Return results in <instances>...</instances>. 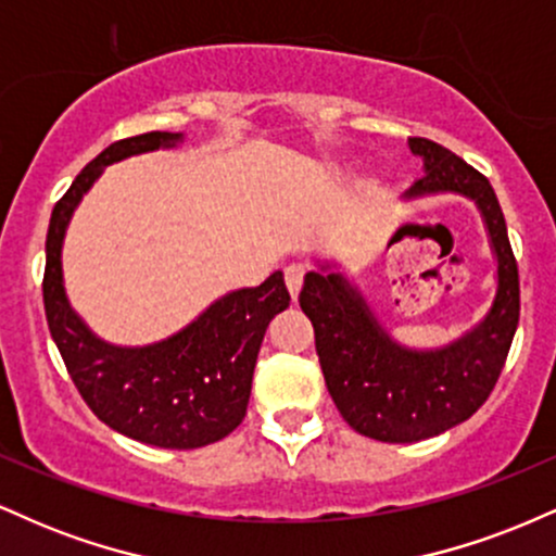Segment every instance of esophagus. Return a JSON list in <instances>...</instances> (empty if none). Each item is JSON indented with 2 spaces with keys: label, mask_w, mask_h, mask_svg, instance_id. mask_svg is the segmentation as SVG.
<instances>
[{
  "label": "esophagus",
  "mask_w": 556,
  "mask_h": 556,
  "mask_svg": "<svg viewBox=\"0 0 556 556\" xmlns=\"http://www.w3.org/2000/svg\"><path fill=\"white\" fill-rule=\"evenodd\" d=\"M303 277H305V269L300 264H290L285 269V285H287V292H290L292 300H298V295H300V287H303Z\"/></svg>",
  "instance_id": "esophagus-1"
}]
</instances>
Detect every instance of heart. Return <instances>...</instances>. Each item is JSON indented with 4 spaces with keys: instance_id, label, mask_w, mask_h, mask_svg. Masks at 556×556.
<instances>
[{
    "instance_id": "obj_1",
    "label": "heart",
    "mask_w": 556,
    "mask_h": 556,
    "mask_svg": "<svg viewBox=\"0 0 556 556\" xmlns=\"http://www.w3.org/2000/svg\"><path fill=\"white\" fill-rule=\"evenodd\" d=\"M376 190H379V180H376V177H366V180H363V193H376Z\"/></svg>"
}]
</instances>
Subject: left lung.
I'll list each match as a JSON object with an SVG mask.
<instances>
[{
	"instance_id": "8db88e82",
	"label": "left lung",
	"mask_w": 556,
	"mask_h": 556,
	"mask_svg": "<svg viewBox=\"0 0 556 556\" xmlns=\"http://www.w3.org/2000/svg\"><path fill=\"white\" fill-rule=\"evenodd\" d=\"M407 146L424 164V177L405 190V203L463 195L481 214L496 264L486 314L439 348H413L389 334L340 261L314 258L300 292L337 410L363 437L389 444L439 437L473 416L500 379L520 318L518 264L494 188L433 140L410 138Z\"/></svg>"
}]
</instances>
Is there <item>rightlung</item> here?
Segmentation results:
<instances>
[{
    "label": "right lung",
    "instance_id": "1",
    "mask_svg": "<svg viewBox=\"0 0 556 556\" xmlns=\"http://www.w3.org/2000/svg\"><path fill=\"white\" fill-rule=\"evenodd\" d=\"M185 132H143L101 151L54 206L47 235L43 308L49 331L88 407L114 431L164 450H195L225 439L248 410L266 327L290 305L285 274L240 287L175 334L149 344H114L70 303L62 248L75 208L110 164L177 149Z\"/></svg>",
    "mask_w": 556,
    "mask_h": 556
}]
</instances>
